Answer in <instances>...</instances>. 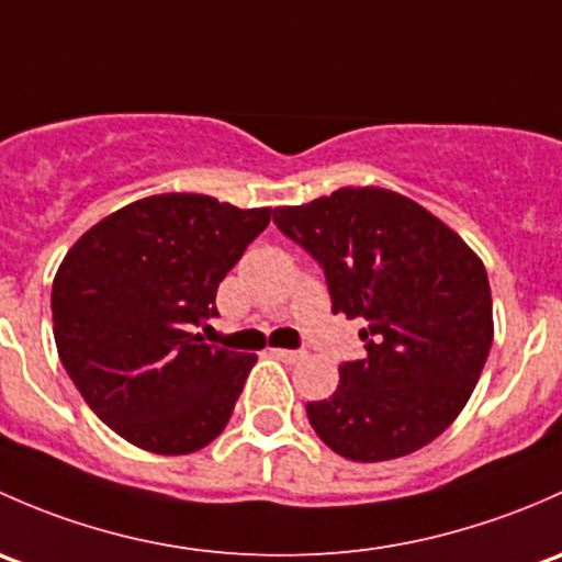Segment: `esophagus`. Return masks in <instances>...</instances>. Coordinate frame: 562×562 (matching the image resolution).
Wrapping results in <instances>:
<instances>
[{
  "label": "esophagus",
  "mask_w": 562,
  "mask_h": 562,
  "mask_svg": "<svg viewBox=\"0 0 562 562\" xmlns=\"http://www.w3.org/2000/svg\"><path fill=\"white\" fill-rule=\"evenodd\" d=\"M273 355L283 362H300V360H305V357H308V351H303V349H273Z\"/></svg>",
  "instance_id": "esophagus-1"
}]
</instances>
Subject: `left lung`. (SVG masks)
Listing matches in <instances>:
<instances>
[{
    "instance_id": "1",
    "label": "left lung",
    "mask_w": 562,
    "mask_h": 562,
    "mask_svg": "<svg viewBox=\"0 0 562 562\" xmlns=\"http://www.w3.org/2000/svg\"><path fill=\"white\" fill-rule=\"evenodd\" d=\"M273 222L319 262L333 314L366 322L368 355L305 406L316 436L355 462L427 447L465 408L493 346L482 259L441 218L379 187L276 207Z\"/></svg>"
}]
</instances>
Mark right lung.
I'll return each mask as SVG.
<instances>
[{
    "label": "right lung",
    "instance_id": "1",
    "mask_svg": "<svg viewBox=\"0 0 562 562\" xmlns=\"http://www.w3.org/2000/svg\"><path fill=\"white\" fill-rule=\"evenodd\" d=\"M270 207L154 194L110 213L67 251L50 292L61 366L110 430L189 454L227 427L257 355L202 344L216 289Z\"/></svg>",
    "mask_w": 562,
    "mask_h": 562
}]
</instances>
